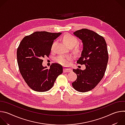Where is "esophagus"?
<instances>
[{
    "label": "esophagus",
    "mask_w": 125,
    "mask_h": 125,
    "mask_svg": "<svg viewBox=\"0 0 125 125\" xmlns=\"http://www.w3.org/2000/svg\"><path fill=\"white\" fill-rule=\"evenodd\" d=\"M72 71L71 69L69 67H64V73H69Z\"/></svg>",
    "instance_id": "1"
}]
</instances>
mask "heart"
<instances>
[{
  "mask_svg": "<svg viewBox=\"0 0 125 125\" xmlns=\"http://www.w3.org/2000/svg\"><path fill=\"white\" fill-rule=\"evenodd\" d=\"M63 40L64 42L70 47H73L77 45L79 41L78 39L75 37L74 35L71 34H66L63 37ZM57 42H54L51 45V50H53L55 45L56 44ZM76 51L79 52L80 49L79 47L76 48ZM74 59V56L72 55H60L54 59L55 62L63 66L68 65L70 62Z\"/></svg>",
  "mask_w": 125,
  "mask_h": 125,
  "instance_id": "1",
  "label": "heart"
}]
</instances>
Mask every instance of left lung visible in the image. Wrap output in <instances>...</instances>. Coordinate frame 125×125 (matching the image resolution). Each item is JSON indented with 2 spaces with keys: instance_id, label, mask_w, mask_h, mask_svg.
<instances>
[{
  "instance_id": "left-lung-1",
  "label": "left lung",
  "mask_w": 125,
  "mask_h": 125,
  "mask_svg": "<svg viewBox=\"0 0 125 125\" xmlns=\"http://www.w3.org/2000/svg\"><path fill=\"white\" fill-rule=\"evenodd\" d=\"M82 41L83 50L77 63L84 64L85 69H73L77 78L72 83L77 91L85 93L94 89L103 78L108 61L107 44L103 37L87 29L74 32Z\"/></svg>"
}]
</instances>
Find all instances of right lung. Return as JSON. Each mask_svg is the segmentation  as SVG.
Returning a JSON list of instances; mask_svg holds the SVG:
<instances>
[{
  "label": "right lung",
  "mask_w": 125,
  "mask_h": 125,
  "mask_svg": "<svg viewBox=\"0 0 125 125\" xmlns=\"http://www.w3.org/2000/svg\"><path fill=\"white\" fill-rule=\"evenodd\" d=\"M61 34L35 31L25 37L18 47L17 58L20 72L28 85L34 91H48L63 73V67L59 64L52 63L50 69L42 65V58L49 57L54 40Z\"/></svg>",
  "instance_id": "1"
}]
</instances>
